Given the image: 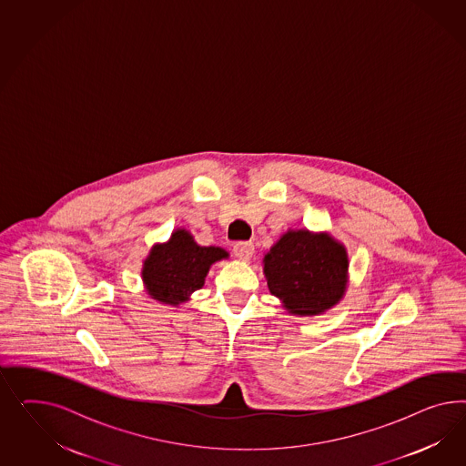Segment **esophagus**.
Here are the masks:
<instances>
[{
    "mask_svg": "<svg viewBox=\"0 0 466 466\" xmlns=\"http://www.w3.org/2000/svg\"><path fill=\"white\" fill-rule=\"evenodd\" d=\"M234 254L242 261H249L254 254L253 242H238V244H234Z\"/></svg>",
    "mask_w": 466,
    "mask_h": 466,
    "instance_id": "esophagus-1",
    "label": "esophagus"
}]
</instances>
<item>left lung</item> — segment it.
I'll use <instances>...</instances> for the list:
<instances>
[{
    "mask_svg": "<svg viewBox=\"0 0 466 466\" xmlns=\"http://www.w3.org/2000/svg\"><path fill=\"white\" fill-rule=\"evenodd\" d=\"M269 292L297 316L323 314L347 290L349 256L329 234L289 230L263 259Z\"/></svg>",
    "mask_w": 466,
    "mask_h": 466,
    "instance_id": "left-lung-1",
    "label": "left lung"
}]
</instances>
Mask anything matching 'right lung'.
<instances>
[{
    "label": "right lung",
    "mask_w": 466,
    "mask_h": 466,
    "mask_svg": "<svg viewBox=\"0 0 466 466\" xmlns=\"http://www.w3.org/2000/svg\"><path fill=\"white\" fill-rule=\"evenodd\" d=\"M227 258L226 249L199 246L186 228H177L166 244H156L150 249L143 261L141 279L152 299L179 306L203 287L213 263Z\"/></svg>",
    "instance_id": "right-lung-1"
}]
</instances>
